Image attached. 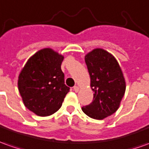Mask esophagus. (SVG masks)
<instances>
[{
  "mask_svg": "<svg viewBox=\"0 0 149 149\" xmlns=\"http://www.w3.org/2000/svg\"><path fill=\"white\" fill-rule=\"evenodd\" d=\"M73 90H74L75 92H79V88L78 86H74V87L73 88Z\"/></svg>",
  "mask_w": 149,
  "mask_h": 149,
  "instance_id": "esophagus-1",
  "label": "esophagus"
}]
</instances>
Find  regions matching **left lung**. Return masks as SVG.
<instances>
[{
  "mask_svg": "<svg viewBox=\"0 0 149 149\" xmlns=\"http://www.w3.org/2000/svg\"><path fill=\"white\" fill-rule=\"evenodd\" d=\"M84 58L94 94L92 103L82 110L92 118L102 120L119 108L126 91L123 73L115 57L103 49H93Z\"/></svg>",
  "mask_w": 149,
  "mask_h": 149,
  "instance_id": "left-lung-1",
  "label": "left lung"
}]
</instances>
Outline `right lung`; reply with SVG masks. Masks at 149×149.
<instances>
[{
    "mask_svg": "<svg viewBox=\"0 0 149 149\" xmlns=\"http://www.w3.org/2000/svg\"><path fill=\"white\" fill-rule=\"evenodd\" d=\"M63 59L64 56L50 48L40 49L27 60L18 75L23 104L36 115L46 117L56 113L70 92L61 69Z\"/></svg>",
    "mask_w": 149,
    "mask_h": 149,
    "instance_id": "obj_1",
    "label": "right lung"
}]
</instances>
